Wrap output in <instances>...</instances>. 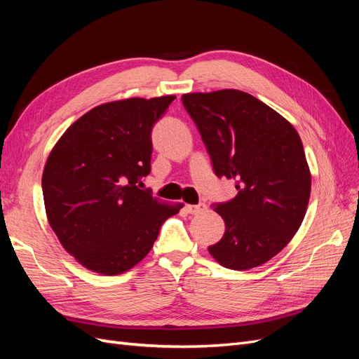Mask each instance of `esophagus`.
Here are the masks:
<instances>
[{
	"mask_svg": "<svg viewBox=\"0 0 359 359\" xmlns=\"http://www.w3.org/2000/svg\"><path fill=\"white\" fill-rule=\"evenodd\" d=\"M186 210L190 214H201L206 210V205L205 203H199V205H186Z\"/></svg>",
	"mask_w": 359,
	"mask_h": 359,
	"instance_id": "34e87169",
	"label": "esophagus"
}]
</instances>
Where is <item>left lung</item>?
<instances>
[{
	"instance_id": "left-lung-1",
	"label": "left lung",
	"mask_w": 359,
	"mask_h": 359,
	"mask_svg": "<svg viewBox=\"0 0 359 359\" xmlns=\"http://www.w3.org/2000/svg\"><path fill=\"white\" fill-rule=\"evenodd\" d=\"M182 103L217 177L235 181L236 196L214 206L224 220L208 247L222 266L245 271L283 250L307 212L311 173L301 137L285 116L240 90L189 93Z\"/></svg>"
}]
</instances>
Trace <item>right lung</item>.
I'll use <instances>...</instances> for the list:
<instances>
[{"mask_svg":"<svg viewBox=\"0 0 359 359\" xmlns=\"http://www.w3.org/2000/svg\"><path fill=\"white\" fill-rule=\"evenodd\" d=\"M175 95L103 103L83 114L52 148L41 187L48 222L86 269L118 276L142 260L182 203L142 190L151 130Z\"/></svg>","mask_w":359,"mask_h":359,"instance_id":"right-lung-1","label":"right lung"}]
</instances>
